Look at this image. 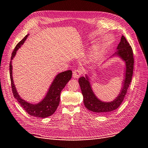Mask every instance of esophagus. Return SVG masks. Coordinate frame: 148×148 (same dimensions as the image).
Wrapping results in <instances>:
<instances>
[{"instance_id": "34e87169", "label": "esophagus", "mask_w": 148, "mask_h": 148, "mask_svg": "<svg viewBox=\"0 0 148 148\" xmlns=\"http://www.w3.org/2000/svg\"><path fill=\"white\" fill-rule=\"evenodd\" d=\"M82 73V72L81 70H80V69L75 70L73 72V77L74 78L78 79L79 78V76L81 75Z\"/></svg>"}]
</instances>
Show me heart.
Here are the masks:
<instances>
[{
    "label": "heart",
    "instance_id": "heart-1",
    "mask_svg": "<svg viewBox=\"0 0 148 148\" xmlns=\"http://www.w3.org/2000/svg\"><path fill=\"white\" fill-rule=\"evenodd\" d=\"M98 53H99V46L95 45L91 48L88 55V59L90 61H95L96 60Z\"/></svg>",
    "mask_w": 148,
    "mask_h": 148
}]
</instances>
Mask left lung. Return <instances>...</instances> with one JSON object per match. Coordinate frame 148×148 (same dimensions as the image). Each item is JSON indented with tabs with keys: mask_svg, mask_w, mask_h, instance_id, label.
<instances>
[{
	"mask_svg": "<svg viewBox=\"0 0 148 148\" xmlns=\"http://www.w3.org/2000/svg\"><path fill=\"white\" fill-rule=\"evenodd\" d=\"M117 57L120 58L125 64L122 86L117 96L114 100L104 102L98 98L92 89L90 75L86 74L85 77L81 76L78 82L83 96L85 107L89 110L100 114H107L116 110L123 102L131 83L133 74L134 57L132 49L124 36H122L121 41L115 52L110 58Z\"/></svg>",
	"mask_w": 148,
	"mask_h": 148,
	"instance_id": "8db88e82",
	"label": "left lung"
}]
</instances>
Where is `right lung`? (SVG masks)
I'll return each mask as SVG.
<instances>
[{
	"instance_id": "1",
	"label": "right lung",
	"mask_w": 148,
	"mask_h": 148,
	"mask_svg": "<svg viewBox=\"0 0 148 148\" xmlns=\"http://www.w3.org/2000/svg\"><path fill=\"white\" fill-rule=\"evenodd\" d=\"M29 34L21 40L16 45L12 53L11 61L10 63V74L11 82L12 93L18 103L24 110L31 116L40 118H45L52 115L57 109L60 101V93L64 88L67 83L72 78V72L71 70H67L58 73L55 76L50 87L49 88L46 96L40 102L37 103H32L27 102L18 95L16 90L15 84L12 78V60L14 58L17 51L21 47L27 39Z\"/></svg>"
}]
</instances>
